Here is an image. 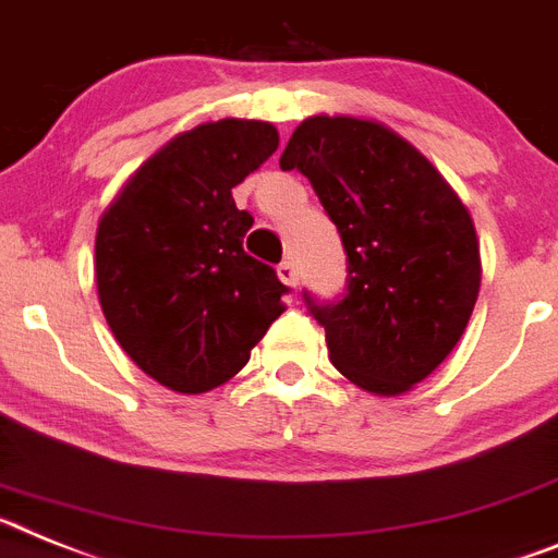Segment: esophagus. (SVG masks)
<instances>
[{
	"label": "esophagus",
	"mask_w": 558,
	"mask_h": 558,
	"mask_svg": "<svg viewBox=\"0 0 558 558\" xmlns=\"http://www.w3.org/2000/svg\"><path fill=\"white\" fill-rule=\"evenodd\" d=\"M278 278L283 280L286 286H292V289H298V283H300L298 266H294L292 260H283V264H278Z\"/></svg>",
	"instance_id": "34e87169"
}]
</instances>
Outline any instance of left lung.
<instances>
[{
    "label": "left lung",
    "instance_id": "1",
    "mask_svg": "<svg viewBox=\"0 0 558 558\" xmlns=\"http://www.w3.org/2000/svg\"><path fill=\"white\" fill-rule=\"evenodd\" d=\"M280 168L312 182L348 255L345 294L308 312L328 356L373 396H401L447 360L481 292V244L458 193L404 137L360 118L314 114Z\"/></svg>",
    "mask_w": 558,
    "mask_h": 558
}]
</instances>
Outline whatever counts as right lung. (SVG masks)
Masks as SVG:
<instances>
[{
	"mask_svg": "<svg viewBox=\"0 0 558 558\" xmlns=\"http://www.w3.org/2000/svg\"><path fill=\"white\" fill-rule=\"evenodd\" d=\"M278 151L264 120L202 123L140 165L98 225L100 308L129 356L177 393H207L250 362L289 289L244 252L232 187Z\"/></svg>",
	"mask_w": 558,
	"mask_h": 558,
	"instance_id": "add662e5",
	"label": "right lung"
}]
</instances>
